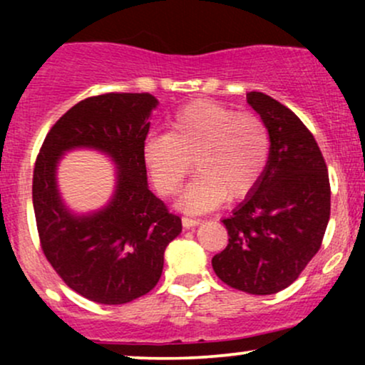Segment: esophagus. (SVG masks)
Masks as SVG:
<instances>
[{
    "label": "esophagus",
    "instance_id": "obj_1",
    "mask_svg": "<svg viewBox=\"0 0 365 365\" xmlns=\"http://www.w3.org/2000/svg\"><path fill=\"white\" fill-rule=\"evenodd\" d=\"M182 223L185 228H194V226L200 225V220L199 217H188V216H183L182 217Z\"/></svg>",
    "mask_w": 365,
    "mask_h": 365
}]
</instances>
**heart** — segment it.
Returning <instances> with one entry per match:
<instances>
[{
  "mask_svg": "<svg viewBox=\"0 0 365 365\" xmlns=\"http://www.w3.org/2000/svg\"><path fill=\"white\" fill-rule=\"evenodd\" d=\"M271 154L266 123L215 101L183 106L168 121V133L145 139L144 161L158 190L173 195L194 163L195 178L178 206L187 212L215 209L225 197L242 199L261 180Z\"/></svg>",
  "mask_w": 365,
  "mask_h": 365,
  "instance_id": "obj_1",
  "label": "heart"
}]
</instances>
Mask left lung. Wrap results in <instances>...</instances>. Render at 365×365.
<instances>
[{
  "label": "left lung",
  "instance_id": "1",
  "mask_svg": "<svg viewBox=\"0 0 365 365\" xmlns=\"http://www.w3.org/2000/svg\"><path fill=\"white\" fill-rule=\"evenodd\" d=\"M247 103L271 137L261 180L223 220L228 245L212 257L221 282L252 295L284 290L321 249L329 221L331 188L319 145L299 116L262 92Z\"/></svg>",
  "mask_w": 365,
  "mask_h": 365
}]
</instances>
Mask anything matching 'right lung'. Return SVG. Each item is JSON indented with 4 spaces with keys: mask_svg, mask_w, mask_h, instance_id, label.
Wrapping results in <instances>:
<instances>
[{
    "mask_svg": "<svg viewBox=\"0 0 365 365\" xmlns=\"http://www.w3.org/2000/svg\"><path fill=\"white\" fill-rule=\"evenodd\" d=\"M154 96L110 92L70 108L46 135L32 178L41 247L60 278L98 304L132 302L156 287L165 250L182 232L148 187L144 144ZM96 148L117 165L112 200L89 215H73L61 200L56 168L72 148Z\"/></svg>",
    "mask_w": 365,
    "mask_h": 365,
    "instance_id": "add662e5",
    "label": "right lung"
}]
</instances>
